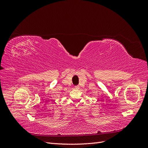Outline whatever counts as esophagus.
<instances>
[{
    "label": "esophagus",
    "mask_w": 148,
    "mask_h": 148,
    "mask_svg": "<svg viewBox=\"0 0 148 148\" xmlns=\"http://www.w3.org/2000/svg\"><path fill=\"white\" fill-rule=\"evenodd\" d=\"M79 88V86H75V89H78Z\"/></svg>",
    "instance_id": "1"
}]
</instances>
